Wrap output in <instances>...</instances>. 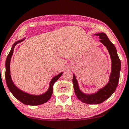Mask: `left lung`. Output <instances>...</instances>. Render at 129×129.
<instances>
[{"label": "left lung", "mask_w": 129, "mask_h": 129, "mask_svg": "<svg viewBox=\"0 0 129 129\" xmlns=\"http://www.w3.org/2000/svg\"><path fill=\"white\" fill-rule=\"evenodd\" d=\"M95 35L99 36V38L100 39V42H101L107 47L109 51L112 61V70H111L109 82L107 85L100 89L97 93L91 94H86L80 91L78 86V81L74 75L72 82L74 84L75 94L79 100L84 103L89 104H99L103 103L112 95L118 86L121 68L120 60L117 53L116 47H115L114 44L109 40L107 35L102 32V33L95 34Z\"/></svg>", "instance_id": "1"}]
</instances>
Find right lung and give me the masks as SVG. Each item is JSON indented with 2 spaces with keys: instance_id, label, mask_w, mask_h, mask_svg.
Here are the masks:
<instances>
[{
  "instance_id": "1",
  "label": "right lung",
  "mask_w": 129,
  "mask_h": 129,
  "mask_svg": "<svg viewBox=\"0 0 129 129\" xmlns=\"http://www.w3.org/2000/svg\"><path fill=\"white\" fill-rule=\"evenodd\" d=\"M25 39H21L18 41L15 42L13 44V45L11 47V49L10 51L9 54L7 55L6 61V74H5V78L6 82L7 87L13 95L16 98L17 100L21 102L23 104L25 105H39L40 104L46 103V102L49 100L50 99L51 95H52L53 91V84H54L55 82L57 81L58 79L60 78V76L62 75V72L58 74V75L55 76L51 79L49 89L45 93L41 95H31L29 94L26 93L25 92L22 91V90L19 89L16 86L14 85L12 80L11 78L10 75V60L11 56L13 54L14 51V46L17 45V44L20 43L23 41Z\"/></svg>"
}]
</instances>
